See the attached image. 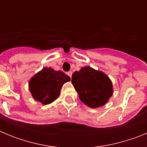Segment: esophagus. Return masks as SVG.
I'll use <instances>...</instances> for the list:
<instances>
[{"mask_svg":"<svg viewBox=\"0 0 147 147\" xmlns=\"http://www.w3.org/2000/svg\"><path fill=\"white\" fill-rule=\"evenodd\" d=\"M67 75L71 78V76H72V71H68L67 72Z\"/></svg>","mask_w":147,"mask_h":147,"instance_id":"34e87169","label":"esophagus"}]
</instances>
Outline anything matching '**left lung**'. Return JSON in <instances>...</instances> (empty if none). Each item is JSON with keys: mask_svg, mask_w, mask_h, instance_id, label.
<instances>
[{"mask_svg": "<svg viewBox=\"0 0 147 147\" xmlns=\"http://www.w3.org/2000/svg\"><path fill=\"white\" fill-rule=\"evenodd\" d=\"M71 82L80 100L91 108L104 106L113 93V83L107 75L90 66L75 71Z\"/></svg>", "mask_w": 147, "mask_h": 147, "instance_id": "obj_1", "label": "left lung"}]
</instances>
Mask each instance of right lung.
<instances>
[{"label": "right lung", "instance_id": "add662e5", "mask_svg": "<svg viewBox=\"0 0 147 147\" xmlns=\"http://www.w3.org/2000/svg\"><path fill=\"white\" fill-rule=\"evenodd\" d=\"M71 78L61 71L44 67L31 78L28 88L32 96L42 105H49L59 97L61 88Z\"/></svg>", "mask_w": 147, "mask_h": 147}]
</instances>
